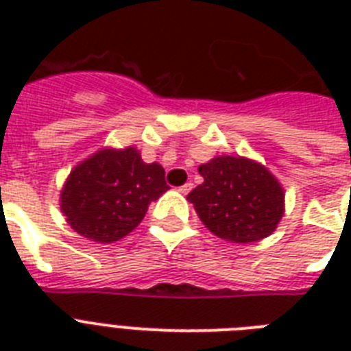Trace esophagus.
<instances>
[{
	"label": "esophagus",
	"mask_w": 351,
	"mask_h": 351,
	"mask_svg": "<svg viewBox=\"0 0 351 351\" xmlns=\"http://www.w3.org/2000/svg\"><path fill=\"white\" fill-rule=\"evenodd\" d=\"M191 189H193V184H191V182H187V184H184V186L178 187V191H180L182 195H187V193L191 191Z\"/></svg>",
	"instance_id": "obj_1"
}]
</instances>
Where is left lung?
Listing matches in <instances>:
<instances>
[{
    "mask_svg": "<svg viewBox=\"0 0 351 351\" xmlns=\"http://www.w3.org/2000/svg\"><path fill=\"white\" fill-rule=\"evenodd\" d=\"M198 171L204 184L187 198L211 233L247 244L275 231L284 213V191L266 167L242 156H217Z\"/></svg>",
    "mask_w": 351,
    "mask_h": 351,
    "instance_id": "obj_1",
    "label": "left lung"
}]
</instances>
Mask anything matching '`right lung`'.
Returning <instances> with one entry per match:
<instances>
[{"label":"right lung","mask_w":351,"mask_h":351,"mask_svg":"<svg viewBox=\"0 0 351 351\" xmlns=\"http://www.w3.org/2000/svg\"><path fill=\"white\" fill-rule=\"evenodd\" d=\"M169 186L164 167L145 164L134 147L104 149L71 173L62 191V211L76 233L95 242H114L131 233Z\"/></svg>","instance_id":"add662e5"}]
</instances>
